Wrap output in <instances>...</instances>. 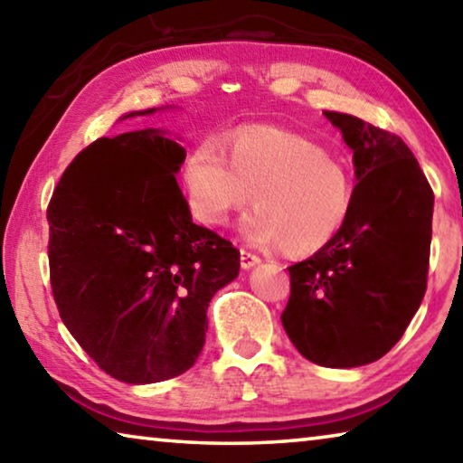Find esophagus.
Listing matches in <instances>:
<instances>
[{
	"mask_svg": "<svg viewBox=\"0 0 463 463\" xmlns=\"http://www.w3.org/2000/svg\"><path fill=\"white\" fill-rule=\"evenodd\" d=\"M260 263H261L260 255L250 253V250H247V249H241V268L242 269H250V268H255V265H260Z\"/></svg>",
	"mask_w": 463,
	"mask_h": 463,
	"instance_id": "34e87169",
	"label": "esophagus"
}]
</instances>
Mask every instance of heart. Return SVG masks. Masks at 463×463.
<instances>
[{
    "label": "heart",
    "mask_w": 463,
    "mask_h": 463,
    "mask_svg": "<svg viewBox=\"0 0 463 463\" xmlns=\"http://www.w3.org/2000/svg\"><path fill=\"white\" fill-rule=\"evenodd\" d=\"M192 214L208 226L229 222L234 210L255 206L239 231L257 247L308 255L326 247L347 222L354 182L347 167L315 140L279 128H247L224 148L213 138L184 163Z\"/></svg>",
    "instance_id": "b5f03b06"
}]
</instances>
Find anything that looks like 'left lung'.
Here are the masks:
<instances>
[{
  "instance_id": "left-lung-1",
  "label": "left lung",
  "mask_w": 463,
  "mask_h": 463,
  "mask_svg": "<svg viewBox=\"0 0 463 463\" xmlns=\"http://www.w3.org/2000/svg\"><path fill=\"white\" fill-rule=\"evenodd\" d=\"M325 116L354 151L357 185L341 232L288 268L281 325L312 364L357 367L386 355L420 307L433 190L401 137L351 114Z\"/></svg>"
}]
</instances>
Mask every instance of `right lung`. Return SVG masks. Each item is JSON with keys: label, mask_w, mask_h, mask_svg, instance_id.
Instances as JSON below:
<instances>
[{"label": "right lung", "mask_w": 463, "mask_h": 463, "mask_svg": "<svg viewBox=\"0 0 463 463\" xmlns=\"http://www.w3.org/2000/svg\"><path fill=\"white\" fill-rule=\"evenodd\" d=\"M184 159L185 148L163 130L98 138L65 169L46 210L62 323L127 383L190 370L206 341L210 300L239 276L232 242L192 221L175 179Z\"/></svg>", "instance_id": "right-lung-1"}]
</instances>
